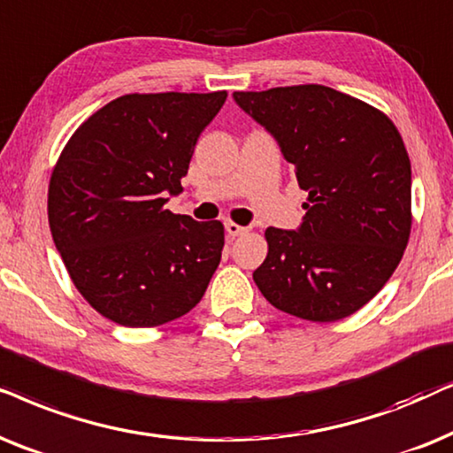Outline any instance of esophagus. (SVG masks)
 Here are the masks:
<instances>
[{
	"label": "esophagus",
	"mask_w": 453,
	"mask_h": 453,
	"mask_svg": "<svg viewBox=\"0 0 453 453\" xmlns=\"http://www.w3.org/2000/svg\"><path fill=\"white\" fill-rule=\"evenodd\" d=\"M226 232H227V236L236 238V236H242V234L249 232V227L238 226V223H234V221H227L226 223Z\"/></svg>",
	"instance_id": "34e87169"
}]
</instances>
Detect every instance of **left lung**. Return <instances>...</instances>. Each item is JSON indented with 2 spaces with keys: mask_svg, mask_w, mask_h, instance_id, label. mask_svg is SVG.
<instances>
[{
  "mask_svg": "<svg viewBox=\"0 0 453 453\" xmlns=\"http://www.w3.org/2000/svg\"><path fill=\"white\" fill-rule=\"evenodd\" d=\"M280 144L309 203L298 230L267 227L252 280L275 309L315 323L349 317L402 261L412 172L400 132L375 107L323 84L234 93Z\"/></svg>",
  "mask_w": 453,
  "mask_h": 453,
  "instance_id": "left-lung-1",
  "label": "left lung"
}]
</instances>
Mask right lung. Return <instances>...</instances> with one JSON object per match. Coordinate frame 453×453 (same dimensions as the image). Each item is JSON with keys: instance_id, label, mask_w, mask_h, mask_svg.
<instances>
[{"instance_id": "obj_1", "label": "right lung", "mask_w": 453, "mask_h": 453, "mask_svg": "<svg viewBox=\"0 0 453 453\" xmlns=\"http://www.w3.org/2000/svg\"><path fill=\"white\" fill-rule=\"evenodd\" d=\"M226 99V90L118 96L59 155L47 198L53 242L78 292L110 321L157 327L201 303L223 226L164 207Z\"/></svg>"}]
</instances>
